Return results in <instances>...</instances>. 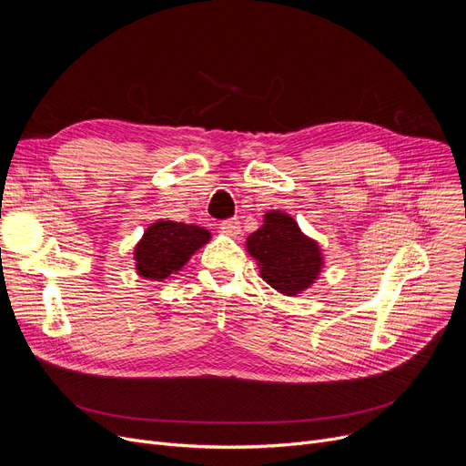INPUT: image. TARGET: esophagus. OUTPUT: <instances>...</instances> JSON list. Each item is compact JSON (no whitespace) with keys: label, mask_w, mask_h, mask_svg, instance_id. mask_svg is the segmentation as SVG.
<instances>
[{"label":"esophagus","mask_w":466,"mask_h":466,"mask_svg":"<svg viewBox=\"0 0 466 466\" xmlns=\"http://www.w3.org/2000/svg\"><path fill=\"white\" fill-rule=\"evenodd\" d=\"M218 228H220V232L223 234H227V236H238L239 232H241V223L238 218H227V220H223V223L218 225Z\"/></svg>","instance_id":"1"}]
</instances>
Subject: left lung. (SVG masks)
Wrapping results in <instances>:
<instances>
[{
  "label": "left lung",
  "mask_w": 466,
  "mask_h": 466,
  "mask_svg": "<svg viewBox=\"0 0 466 466\" xmlns=\"http://www.w3.org/2000/svg\"><path fill=\"white\" fill-rule=\"evenodd\" d=\"M262 227L249 234L246 248L257 260L260 278L285 297L309 289L323 270L319 243L308 238L295 218L283 211H268Z\"/></svg>",
  "instance_id": "8db88e82"
}]
</instances>
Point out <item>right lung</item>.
Listing matches in <instances>:
<instances>
[{
	"mask_svg": "<svg viewBox=\"0 0 466 466\" xmlns=\"http://www.w3.org/2000/svg\"><path fill=\"white\" fill-rule=\"evenodd\" d=\"M209 239V230L202 227L164 218L157 220L145 230L134 248L137 276L151 281H164L167 276L177 274Z\"/></svg>",
	"mask_w": 466,
	"mask_h": 466,
	"instance_id": "obj_1",
	"label": "right lung"
}]
</instances>
